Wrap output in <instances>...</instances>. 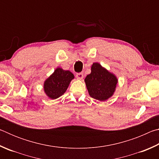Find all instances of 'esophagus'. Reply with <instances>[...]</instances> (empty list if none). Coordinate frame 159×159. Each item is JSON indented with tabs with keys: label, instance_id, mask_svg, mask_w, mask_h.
Returning <instances> with one entry per match:
<instances>
[{
	"label": "esophagus",
	"instance_id": "esophagus-1",
	"mask_svg": "<svg viewBox=\"0 0 159 159\" xmlns=\"http://www.w3.org/2000/svg\"><path fill=\"white\" fill-rule=\"evenodd\" d=\"M76 78L79 80H82L83 78V73L76 74Z\"/></svg>",
	"mask_w": 159,
	"mask_h": 159
}]
</instances>
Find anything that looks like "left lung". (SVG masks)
Instances as JSON below:
<instances>
[{
  "label": "left lung",
  "instance_id": "left-lung-1",
  "mask_svg": "<svg viewBox=\"0 0 159 159\" xmlns=\"http://www.w3.org/2000/svg\"><path fill=\"white\" fill-rule=\"evenodd\" d=\"M85 83L91 98L106 101L114 95L118 79L100 64L95 62L91 66V73L85 77Z\"/></svg>",
  "mask_w": 159,
  "mask_h": 159
}]
</instances>
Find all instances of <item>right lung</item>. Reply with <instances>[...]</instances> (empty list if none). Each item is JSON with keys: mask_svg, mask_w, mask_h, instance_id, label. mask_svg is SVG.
Returning <instances> with one entry per match:
<instances>
[{"mask_svg": "<svg viewBox=\"0 0 159 159\" xmlns=\"http://www.w3.org/2000/svg\"><path fill=\"white\" fill-rule=\"evenodd\" d=\"M74 79V75L71 71L58 67L45 80L44 92L49 98L57 99L66 92L70 82Z\"/></svg>", "mask_w": 159, "mask_h": 159, "instance_id": "obj_1", "label": "right lung"}]
</instances>
